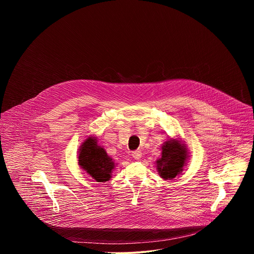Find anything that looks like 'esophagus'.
Here are the masks:
<instances>
[{"label": "esophagus", "mask_w": 254, "mask_h": 254, "mask_svg": "<svg viewBox=\"0 0 254 254\" xmlns=\"http://www.w3.org/2000/svg\"><path fill=\"white\" fill-rule=\"evenodd\" d=\"M131 156H132V158H133L134 160H139L140 157H141V152H140V151H133L132 154H131Z\"/></svg>", "instance_id": "1"}]
</instances>
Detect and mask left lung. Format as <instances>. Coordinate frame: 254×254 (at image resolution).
Listing matches in <instances>:
<instances>
[{
	"label": "left lung",
	"mask_w": 254,
	"mask_h": 254,
	"mask_svg": "<svg viewBox=\"0 0 254 254\" xmlns=\"http://www.w3.org/2000/svg\"><path fill=\"white\" fill-rule=\"evenodd\" d=\"M162 149V157L157 161V169L163 179L172 180L183 171L188 158V152L176 139L165 141Z\"/></svg>",
	"instance_id": "left-lung-1"
}]
</instances>
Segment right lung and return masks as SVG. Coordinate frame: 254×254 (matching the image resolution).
I'll return each mask as SVG.
<instances>
[{
	"instance_id": "add662e5",
	"label": "right lung",
	"mask_w": 254,
	"mask_h": 254,
	"mask_svg": "<svg viewBox=\"0 0 254 254\" xmlns=\"http://www.w3.org/2000/svg\"><path fill=\"white\" fill-rule=\"evenodd\" d=\"M78 164L96 182L110 180L115 169L113 159L107 156L103 148L97 146L94 136H89L83 141L79 150Z\"/></svg>"
}]
</instances>
